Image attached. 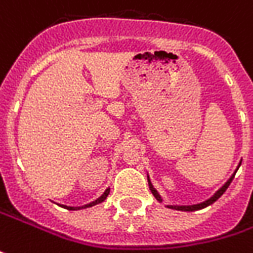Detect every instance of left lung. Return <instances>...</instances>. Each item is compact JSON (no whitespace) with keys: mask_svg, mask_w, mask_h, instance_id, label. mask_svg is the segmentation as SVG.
I'll use <instances>...</instances> for the list:
<instances>
[{"mask_svg":"<svg viewBox=\"0 0 253 253\" xmlns=\"http://www.w3.org/2000/svg\"><path fill=\"white\" fill-rule=\"evenodd\" d=\"M241 165V164H240ZM234 176H235V173L231 176L228 180H227V183L224 185V186L221 187V189H218L215 193H214V196L213 197H210L209 200H206V202H203V203H199V205H193V206H167V207H169V209H175V210H183V211H195V210H200V209H205V207H207V206H210V205H213L214 202L218 199V197H221L222 196V193L227 190V187L230 186V183L232 182V179H234ZM148 186H150V189H151V192H153V195L155 196V199L158 200V202H162V199L161 196L157 193V190L154 189V186L151 185V182H150V179H148Z\"/></svg>","mask_w":253,"mask_h":253,"instance_id":"1","label":"left lung"}]
</instances>
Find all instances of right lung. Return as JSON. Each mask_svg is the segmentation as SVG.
Wrapping results in <instances>:
<instances>
[{
	"instance_id": "right-lung-1",
	"label": "right lung",
	"mask_w": 253,
	"mask_h": 253,
	"mask_svg": "<svg viewBox=\"0 0 253 253\" xmlns=\"http://www.w3.org/2000/svg\"><path fill=\"white\" fill-rule=\"evenodd\" d=\"M109 192H110V189H106V190H105V193H103V195H102V196H100L99 199H96L95 202H92V203H89V205H85V206H84V207H92V206L98 205V203H100V202H103V200H105V199L108 197V195H109ZM66 209H67V210H80L81 207H67V206H66Z\"/></svg>"
}]
</instances>
